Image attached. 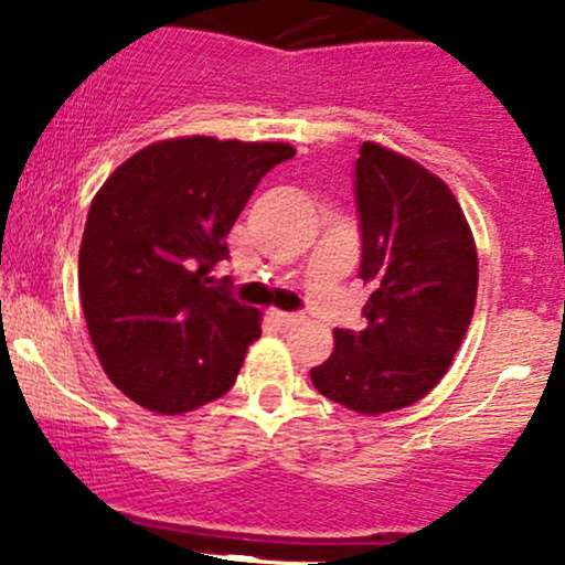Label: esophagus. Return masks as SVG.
<instances>
[{"label":"esophagus","mask_w":565,"mask_h":565,"mask_svg":"<svg viewBox=\"0 0 565 565\" xmlns=\"http://www.w3.org/2000/svg\"><path fill=\"white\" fill-rule=\"evenodd\" d=\"M271 317H275V322L280 328H294L303 320V315H299V312H275Z\"/></svg>","instance_id":"obj_1"}]
</instances>
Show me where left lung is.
Here are the masks:
<instances>
[{
  "instance_id": "left-lung-1",
  "label": "left lung",
  "mask_w": 565,
  "mask_h": 565,
  "mask_svg": "<svg viewBox=\"0 0 565 565\" xmlns=\"http://www.w3.org/2000/svg\"><path fill=\"white\" fill-rule=\"evenodd\" d=\"M354 202L367 322L363 331L335 328L312 384L328 401L376 416L414 405L446 376L475 312L478 253L451 189L384 146H360Z\"/></svg>"
}]
</instances>
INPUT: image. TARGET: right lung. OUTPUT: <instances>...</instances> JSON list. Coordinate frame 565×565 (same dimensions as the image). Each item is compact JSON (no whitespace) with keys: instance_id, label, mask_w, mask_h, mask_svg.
<instances>
[{"instance_id":"right-lung-1","label":"right lung","mask_w":565,"mask_h":565,"mask_svg":"<svg viewBox=\"0 0 565 565\" xmlns=\"http://www.w3.org/2000/svg\"><path fill=\"white\" fill-rule=\"evenodd\" d=\"M288 143L207 136L151 143L95 194L79 245V296L95 354L122 395L175 416L232 390L262 335L258 309L215 288L226 234Z\"/></svg>"}]
</instances>
